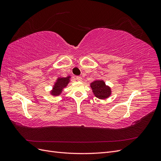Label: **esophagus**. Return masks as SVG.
<instances>
[{"mask_svg":"<svg viewBox=\"0 0 161 161\" xmlns=\"http://www.w3.org/2000/svg\"><path fill=\"white\" fill-rule=\"evenodd\" d=\"M76 79L78 81H81L82 79V77H81V76H76Z\"/></svg>","mask_w":161,"mask_h":161,"instance_id":"1","label":"esophagus"}]
</instances>
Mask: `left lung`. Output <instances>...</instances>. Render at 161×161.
Returning a JSON list of instances; mask_svg holds the SVG:
<instances>
[{
  "mask_svg": "<svg viewBox=\"0 0 161 161\" xmlns=\"http://www.w3.org/2000/svg\"><path fill=\"white\" fill-rule=\"evenodd\" d=\"M94 95L99 99H106L111 95V89L103 80H95L90 84Z\"/></svg>",
  "mask_w": 161,
  "mask_h": 161,
  "instance_id": "1",
  "label": "left lung"
}]
</instances>
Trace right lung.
I'll return each instance as SVG.
<instances>
[{"instance_id":"obj_1","label":"right lung","mask_w":161,"mask_h":161,"mask_svg":"<svg viewBox=\"0 0 161 161\" xmlns=\"http://www.w3.org/2000/svg\"><path fill=\"white\" fill-rule=\"evenodd\" d=\"M70 76L66 77H58L54 82L52 90L50 91V94L52 96H59L62 94V92L64 88L69 85L70 82Z\"/></svg>"}]
</instances>
